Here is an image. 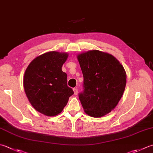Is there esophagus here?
<instances>
[{
    "instance_id": "obj_1",
    "label": "esophagus",
    "mask_w": 153,
    "mask_h": 153,
    "mask_svg": "<svg viewBox=\"0 0 153 153\" xmlns=\"http://www.w3.org/2000/svg\"><path fill=\"white\" fill-rule=\"evenodd\" d=\"M74 90V94L75 95H77V91H78V90H77V88H75L73 89Z\"/></svg>"
}]
</instances>
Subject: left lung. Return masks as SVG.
<instances>
[{
	"label": "left lung",
	"instance_id": "obj_1",
	"mask_svg": "<svg viewBox=\"0 0 153 153\" xmlns=\"http://www.w3.org/2000/svg\"><path fill=\"white\" fill-rule=\"evenodd\" d=\"M83 76V91L79 98L85 112L100 117L111 111L125 91L127 76L114 56L99 50L77 55Z\"/></svg>",
	"mask_w": 153,
	"mask_h": 153
}]
</instances>
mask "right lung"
<instances>
[{"instance_id": "right-lung-1", "label": "right lung", "mask_w": 153, "mask_h": 153, "mask_svg": "<svg viewBox=\"0 0 153 153\" xmlns=\"http://www.w3.org/2000/svg\"><path fill=\"white\" fill-rule=\"evenodd\" d=\"M68 56L54 51L45 53L26 70L23 84L26 96L33 107L45 115L60 113L74 94L67 84V74L62 70Z\"/></svg>"}]
</instances>
